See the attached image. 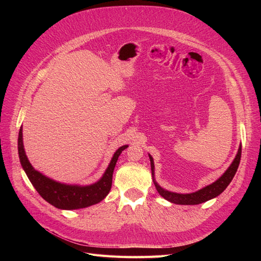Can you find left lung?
Listing matches in <instances>:
<instances>
[{"label": "left lung", "mask_w": 261, "mask_h": 261, "mask_svg": "<svg viewBox=\"0 0 261 261\" xmlns=\"http://www.w3.org/2000/svg\"><path fill=\"white\" fill-rule=\"evenodd\" d=\"M241 154H242V145L239 147V151L235 155V159L231 163L230 167L227 168V170L221 175L216 181H213L212 184L207 185L202 187L199 191H197L195 193L191 194H179V193H174V192H170L168 189L162 188L159 184L156 183V180L154 178V162H153V158L151 154L149 155L150 159V164H151V173H152V180L153 184L156 188L158 193H159L165 200H168L172 203L175 204H199L204 201H208L212 198H216L217 196H219L221 193L224 192V189L228 186V184L231 183L236 171L239 169V164L241 161Z\"/></svg>", "instance_id": "8db88e82"}]
</instances>
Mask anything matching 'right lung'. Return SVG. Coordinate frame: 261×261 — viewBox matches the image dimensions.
<instances>
[{"label": "right lung", "mask_w": 261, "mask_h": 261, "mask_svg": "<svg viewBox=\"0 0 261 261\" xmlns=\"http://www.w3.org/2000/svg\"><path fill=\"white\" fill-rule=\"evenodd\" d=\"M128 145H124L114 152L106 172L96 183L90 185H74L57 181L37 171L31 163L23 148L22 127L18 134V155L21 167L25 171L31 184L42 198L55 208L62 210H76L87 208L103 200L112 186V176L118 156Z\"/></svg>", "instance_id": "add662e5"}]
</instances>
